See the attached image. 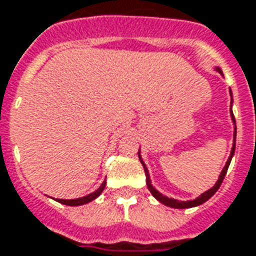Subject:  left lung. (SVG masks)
<instances>
[{
	"instance_id": "8db88e82",
	"label": "left lung",
	"mask_w": 256,
	"mask_h": 256,
	"mask_svg": "<svg viewBox=\"0 0 256 256\" xmlns=\"http://www.w3.org/2000/svg\"><path fill=\"white\" fill-rule=\"evenodd\" d=\"M216 70H218L219 73H222V70L219 69V68H216ZM222 74H223V73H222ZM230 94H232V90H230ZM230 110H232V108H230ZM230 114H232V119H233L234 124H236L233 112L230 110ZM236 130H237V128H234V141H236ZM234 150H236V142L233 144V148H232L230 156H228V162H226V165H224V168H223V170H222L220 176H219V178H218V182L215 183V186H214L212 188H209L208 191H205V192H204V194H201V196H198V198L192 200V201H178V200L168 198V196H164V194H160L158 190H155V188L152 187V184H151V178H150V173H148V169H146V164H144V162H142V159H141L140 151H138V158H140L141 164H142V166H144V172H146V186H148V190L151 191V194H152V196H155L156 200H158L159 202H162L164 205H166V206H170V208H176V209H184V208H192V206H198V205H201V204L206 202L209 198L214 196L216 191L219 190V187H220L222 182H223V178H224L226 173H228V165H230V162H232V158H233V155H234Z\"/></svg>"
}]
</instances>
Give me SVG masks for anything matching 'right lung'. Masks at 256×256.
Returning <instances> with one entry per match:
<instances>
[{
    "instance_id": "add662e5",
    "label": "right lung",
    "mask_w": 256,
    "mask_h": 256,
    "mask_svg": "<svg viewBox=\"0 0 256 256\" xmlns=\"http://www.w3.org/2000/svg\"><path fill=\"white\" fill-rule=\"evenodd\" d=\"M105 184H106V182H104V183L100 186V188H97L94 192H91V194H88V196H82V198H76V200H56V201L60 204H64V205H69V206L84 205V204H88L91 202L92 200H96V198L102 192L104 188H105Z\"/></svg>"
}]
</instances>
